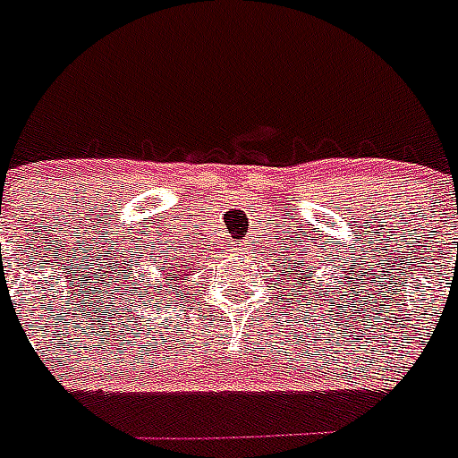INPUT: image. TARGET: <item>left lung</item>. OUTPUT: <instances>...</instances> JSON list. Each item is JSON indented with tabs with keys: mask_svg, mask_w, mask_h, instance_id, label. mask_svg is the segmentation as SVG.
<instances>
[{
	"mask_svg": "<svg viewBox=\"0 0 458 458\" xmlns=\"http://www.w3.org/2000/svg\"><path fill=\"white\" fill-rule=\"evenodd\" d=\"M298 265H301V263H298ZM301 284H302V279H301ZM310 286H312V284H310Z\"/></svg>",
	"mask_w": 458,
	"mask_h": 458,
	"instance_id": "obj_1",
	"label": "left lung"
}]
</instances>
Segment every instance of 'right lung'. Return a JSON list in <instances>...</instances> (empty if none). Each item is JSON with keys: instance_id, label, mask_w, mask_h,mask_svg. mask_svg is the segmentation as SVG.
<instances>
[{"instance_id": "obj_1", "label": "right lung", "mask_w": 458, "mask_h": 458, "mask_svg": "<svg viewBox=\"0 0 458 458\" xmlns=\"http://www.w3.org/2000/svg\"><path fill=\"white\" fill-rule=\"evenodd\" d=\"M179 267H183V263L182 260H176V256H165V260L160 265H157V270H160V275H163V279L167 284H172V282H176V279H182V275H183V270L179 272ZM176 274L177 276L174 277V275ZM148 286H153V284H148ZM165 291H167V288H163V286H157L156 288V295H160V293H165Z\"/></svg>"}]
</instances>
